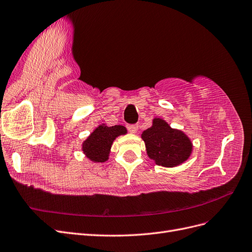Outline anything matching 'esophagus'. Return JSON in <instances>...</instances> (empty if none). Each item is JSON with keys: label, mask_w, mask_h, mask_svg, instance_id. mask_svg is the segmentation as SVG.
Wrapping results in <instances>:
<instances>
[{"label": "esophagus", "mask_w": 252, "mask_h": 252, "mask_svg": "<svg viewBox=\"0 0 252 252\" xmlns=\"http://www.w3.org/2000/svg\"><path fill=\"white\" fill-rule=\"evenodd\" d=\"M137 129H138L137 125H134V124L127 125V130H128L129 132H131V133H135L137 131Z\"/></svg>", "instance_id": "34e87169"}]
</instances>
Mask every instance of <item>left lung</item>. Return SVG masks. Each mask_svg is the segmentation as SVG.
Returning <instances> with one entry per match:
<instances>
[{"label":"left lung","mask_w":252,"mask_h":252,"mask_svg":"<svg viewBox=\"0 0 252 252\" xmlns=\"http://www.w3.org/2000/svg\"><path fill=\"white\" fill-rule=\"evenodd\" d=\"M147 154L156 164L176 167L186 161L192 153L189 138L177 129H172L161 119H154L152 127L143 132Z\"/></svg>","instance_id":"1"}]
</instances>
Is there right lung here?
<instances>
[{"label": "right lung", "mask_w": 252, "mask_h": 252, "mask_svg": "<svg viewBox=\"0 0 252 252\" xmlns=\"http://www.w3.org/2000/svg\"><path fill=\"white\" fill-rule=\"evenodd\" d=\"M127 130L122 125L105 126L100 125L84 141L82 150L88 158L96 162H103L108 159L109 150L115 138L121 134H126Z\"/></svg>", "instance_id": "right-lung-1"}]
</instances>
